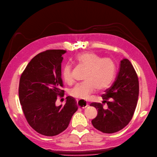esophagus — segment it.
I'll use <instances>...</instances> for the list:
<instances>
[{"mask_svg": "<svg viewBox=\"0 0 157 157\" xmlns=\"http://www.w3.org/2000/svg\"><path fill=\"white\" fill-rule=\"evenodd\" d=\"M78 106L79 108L80 109H84L85 107H86L88 106V103H86V101L83 100H78Z\"/></svg>", "mask_w": 157, "mask_h": 157, "instance_id": "obj_1", "label": "esophagus"}]
</instances>
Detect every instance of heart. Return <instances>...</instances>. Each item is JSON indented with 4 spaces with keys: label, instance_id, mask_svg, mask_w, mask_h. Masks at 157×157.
<instances>
[{
    "label": "heart",
    "instance_id": "obj_1",
    "mask_svg": "<svg viewBox=\"0 0 157 157\" xmlns=\"http://www.w3.org/2000/svg\"><path fill=\"white\" fill-rule=\"evenodd\" d=\"M75 61L87 68V71L83 79L85 82L75 85L70 90L71 96L78 100H87L96 89L98 90L106 89L113 83L117 66L111 58H102L94 52H86L78 55ZM61 76L65 83L72 82V71L69 65L63 68Z\"/></svg>",
    "mask_w": 157,
    "mask_h": 157
}]
</instances>
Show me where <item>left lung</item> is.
<instances>
[{
  "label": "left lung",
  "mask_w": 157,
  "mask_h": 157,
  "mask_svg": "<svg viewBox=\"0 0 157 157\" xmlns=\"http://www.w3.org/2000/svg\"><path fill=\"white\" fill-rule=\"evenodd\" d=\"M139 94V83L134 67L127 59L120 61L115 81L101 96L103 101L92 103L98 111L92 120L95 128L104 133H113L122 129L132 119ZM107 103L105 109L103 105Z\"/></svg>",
  "instance_id": "left-lung-1"
}]
</instances>
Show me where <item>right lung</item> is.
Wrapping results in <instances>:
<instances>
[{
    "instance_id": "add662e5",
    "label": "right lung",
    "mask_w": 157,
    "mask_h": 157,
    "mask_svg": "<svg viewBox=\"0 0 157 157\" xmlns=\"http://www.w3.org/2000/svg\"><path fill=\"white\" fill-rule=\"evenodd\" d=\"M63 50H50L35 56L22 74L19 88L20 103L28 124L37 132L52 136L65 131L78 109L76 100L66 98L57 106L58 95L64 91L61 78Z\"/></svg>"
}]
</instances>
